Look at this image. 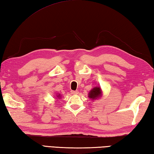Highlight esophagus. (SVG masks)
I'll use <instances>...</instances> for the list:
<instances>
[{"mask_svg":"<svg viewBox=\"0 0 154 154\" xmlns=\"http://www.w3.org/2000/svg\"><path fill=\"white\" fill-rule=\"evenodd\" d=\"M71 94H73V95H77L78 94V93H79V91L78 90H75V91H71Z\"/></svg>","mask_w":154,"mask_h":154,"instance_id":"34e87169","label":"esophagus"}]
</instances>
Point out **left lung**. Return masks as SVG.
Listing matches in <instances>:
<instances>
[{"label": "left lung", "instance_id": "8db88e82", "mask_svg": "<svg viewBox=\"0 0 154 154\" xmlns=\"http://www.w3.org/2000/svg\"><path fill=\"white\" fill-rule=\"evenodd\" d=\"M101 96H102V89L100 87H95V88L91 89L88 94V97L93 100L99 98V97H100Z\"/></svg>", "mask_w": 154, "mask_h": 154}]
</instances>
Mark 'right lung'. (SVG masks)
I'll return each mask as SVG.
<instances>
[{"mask_svg":"<svg viewBox=\"0 0 154 154\" xmlns=\"http://www.w3.org/2000/svg\"><path fill=\"white\" fill-rule=\"evenodd\" d=\"M57 97H58V99H60V94H58V95H57Z\"/></svg>","mask_w":154,"mask_h":154,"instance_id":"add662e5","label":"right lung"}]
</instances>
